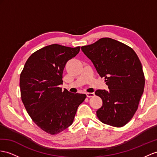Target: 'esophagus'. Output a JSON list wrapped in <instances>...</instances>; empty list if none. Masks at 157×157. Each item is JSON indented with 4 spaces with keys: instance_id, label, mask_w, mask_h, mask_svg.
<instances>
[{
    "instance_id": "34e87169",
    "label": "esophagus",
    "mask_w": 157,
    "mask_h": 157,
    "mask_svg": "<svg viewBox=\"0 0 157 157\" xmlns=\"http://www.w3.org/2000/svg\"><path fill=\"white\" fill-rule=\"evenodd\" d=\"M86 95L87 98H92V97H94L95 94L94 93H87Z\"/></svg>"
}]
</instances>
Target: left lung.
I'll list each match as a JSON object with an SVG mask.
<instances>
[{
	"mask_svg": "<svg viewBox=\"0 0 157 157\" xmlns=\"http://www.w3.org/2000/svg\"><path fill=\"white\" fill-rule=\"evenodd\" d=\"M109 90H98L103 105L97 116L103 123L121 127L137 110L144 87L143 66L131 48L110 38H103L81 48Z\"/></svg>",
	"mask_w": 157,
	"mask_h": 157,
	"instance_id": "1",
	"label": "left lung"
}]
</instances>
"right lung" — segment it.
Instances as JSON below:
<instances>
[{
	"label": "right lung",
	"mask_w": 157,
	"mask_h": 157,
	"mask_svg": "<svg viewBox=\"0 0 157 157\" xmlns=\"http://www.w3.org/2000/svg\"><path fill=\"white\" fill-rule=\"evenodd\" d=\"M80 47L59 44L44 47L32 54L20 76L21 99L33 121L44 131L56 135L73 123L78 107L86 94L62 90V74L68 60Z\"/></svg>",
	"instance_id": "obj_1"
}]
</instances>
